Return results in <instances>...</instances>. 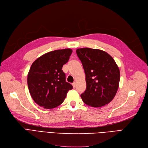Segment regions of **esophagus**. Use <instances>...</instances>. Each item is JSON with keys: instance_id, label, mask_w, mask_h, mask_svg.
Returning a JSON list of instances; mask_svg holds the SVG:
<instances>
[{"instance_id": "esophagus-1", "label": "esophagus", "mask_w": 148, "mask_h": 148, "mask_svg": "<svg viewBox=\"0 0 148 148\" xmlns=\"http://www.w3.org/2000/svg\"><path fill=\"white\" fill-rule=\"evenodd\" d=\"M72 85H73V87L75 88V86H76V82H73V83H72Z\"/></svg>"}]
</instances>
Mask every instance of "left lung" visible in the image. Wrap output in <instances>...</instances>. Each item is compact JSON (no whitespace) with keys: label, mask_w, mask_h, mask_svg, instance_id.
Here are the masks:
<instances>
[{"label":"left lung","mask_w":148,"mask_h":148,"mask_svg":"<svg viewBox=\"0 0 148 148\" xmlns=\"http://www.w3.org/2000/svg\"><path fill=\"white\" fill-rule=\"evenodd\" d=\"M77 54L86 75V89L83 101L93 107L104 106L112 101L118 90L120 70L108 53L99 49L80 48Z\"/></svg>","instance_id":"8db88e82"}]
</instances>
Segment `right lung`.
Listing matches in <instances>:
<instances>
[{
    "label": "right lung",
    "instance_id": "obj_1",
    "mask_svg": "<svg viewBox=\"0 0 148 148\" xmlns=\"http://www.w3.org/2000/svg\"><path fill=\"white\" fill-rule=\"evenodd\" d=\"M70 49L47 52L38 58L28 74V86L34 101L45 109H53L64 102L66 94L73 89L65 81L62 66L70 59Z\"/></svg>",
    "mask_w": 148,
    "mask_h": 148
}]
</instances>
